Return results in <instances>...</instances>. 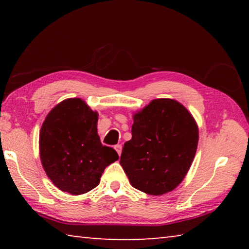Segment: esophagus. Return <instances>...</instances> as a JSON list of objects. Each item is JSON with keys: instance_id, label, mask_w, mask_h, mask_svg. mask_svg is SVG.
Instances as JSON below:
<instances>
[{"instance_id": "obj_1", "label": "esophagus", "mask_w": 249, "mask_h": 249, "mask_svg": "<svg viewBox=\"0 0 249 249\" xmlns=\"http://www.w3.org/2000/svg\"><path fill=\"white\" fill-rule=\"evenodd\" d=\"M114 148L116 149V151H117V154H119V155H121V153H122V145H116L115 147H114Z\"/></svg>"}]
</instances>
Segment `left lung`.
Wrapping results in <instances>:
<instances>
[{
    "mask_svg": "<svg viewBox=\"0 0 249 249\" xmlns=\"http://www.w3.org/2000/svg\"><path fill=\"white\" fill-rule=\"evenodd\" d=\"M197 142L196 121L182 104L153 100L134 115L132 140L124 144L120 163L135 189L161 196L183 180Z\"/></svg>",
    "mask_w": 249,
    "mask_h": 249,
    "instance_id": "1",
    "label": "left lung"
}]
</instances>
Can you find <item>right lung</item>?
I'll return each instance as SVG.
<instances>
[{
	"label": "right lung",
	"instance_id": "right-lung-1",
	"mask_svg": "<svg viewBox=\"0 0 249 249\" xmlns=\"http://www.w3.org/2000/svg\"><path fill=\"white\" fill-rule=\"evenodd\" d=\"M98 113L81 99L56 105L39 133L40 159L46 174L61 191L83 195L100 183L105 168L119 155L101 144Z\"/></svg>",
	"mask_w": 249,
	"mask_h": 249
}]
</instances>
